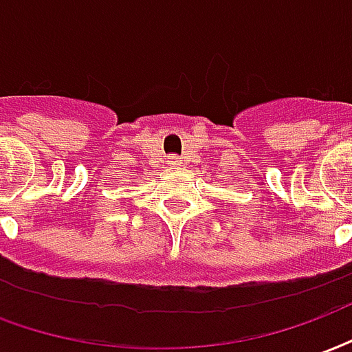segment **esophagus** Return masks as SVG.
I'll return each instance as SVG.
<instances>
[{"label": "esophagus", "mask_w": 352, "mask_h": 352, "mask_svg": "<svg viewBox=\"0 0 352 352\" xmlns=\"http://www.w3.org/2000/svg\"><path fill=\"white\" fill-rule=\"evenodd\" d=\"M168 162L171 164V166H179V164H183V162H181V158H179V156H171Z\"/></svg>", "instance_id": "esophagus-1"}]
</instances>
